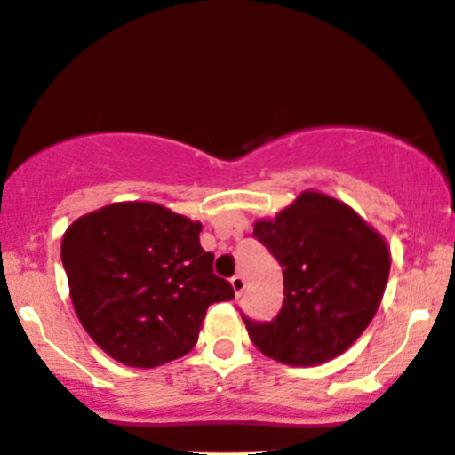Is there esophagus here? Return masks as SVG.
Masks as SVG:
<instances>
[{
  "mask_svg": "<svg viewBox=\"0 0 455 455\" xmlns=\"http://www.w3.org/2000/svg\"><path fill=\"white\" fill-rule=\"evenodd\" d=\"M229 283H232L234 293H236V297H240V293H243V291H244V278L240 276V274H236V276L229 278Z\"/></svg>",
  "mask_w": 455,
  "mask_h": 455,
  "instance_id": "34e87169",
  "label": "esophagus"
}]
</instances>
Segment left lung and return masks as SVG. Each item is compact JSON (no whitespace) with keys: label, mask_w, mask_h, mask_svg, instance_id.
I'll return each instance as SVG.
<instances>
[{"label":"left lung","mask_w":455,"mask_h":455,"mask_svg":"<svg viewBox=\"0 0 455 455\" xmlns=\"http://www.w3.org/2000/svg\"><path fill=\"white\" fill-rule=\"evenodd\" d=\"M253 236L283 267L284 299L267 323L246 318L253 344L274 361L310 367L347 350L369 327L390 274L384 238L350 206L304 192Z\"/></svg>","instance_id":"8db88e82"}]
</instances>
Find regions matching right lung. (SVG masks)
Returning a JSON list of instances; mask_svg holds the SVG:
<instances>
[{"instance_id":"right-lung-1","label":"right lung","mask_w":455,"mask_h":455,"mask_svg":"<svg viewBox=\"0 0 455 455\" xmlns=\"http://www.w3.org/2000/svg\"><path fill=\"white\" fill-rule=\"evenodd\" d=\"M202 226L154 202H120L67 228L60 259L88 335L128 367L188 355L206 307L234 299L200 246Z\"/></svg>"}]
</instances>
